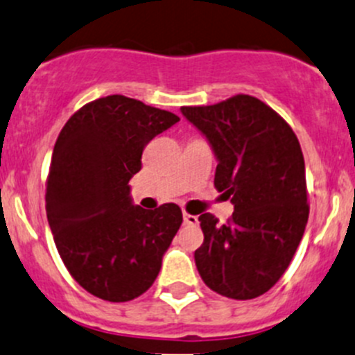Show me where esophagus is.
I'll use <instances>...</instances> for the list:
<instances>
[{
    "label": "esophagus",
    "instance_id": "34e87169",
    "mask_svg": "<svg viewBox=\"0 0 355 355\" xmlns=\"http://www.w3.org/2000/svg\"><path fill=\"white\" fill-rule=\"evenodd\" d=\"M184 223H187V225H198L199 220L196 215H191V213L184 211Z\"/></svg>",
    "mask_w": 355,
    "mask_h": 355
}]
</instances>
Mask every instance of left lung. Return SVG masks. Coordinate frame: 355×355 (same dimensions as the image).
I'll list each match as a JSON object with an SVG mask.
<instances>
[{"instance_id": "8db88e82", "label": "left lung", "mask_w": 355, "mask_h": 355, "mask_svg": "<svg viewBox=\"0 0 355 355\" xmlns=\"http://www.w3.org/2000/svg\"><path fill=\"white\" fill-rule=\"evenodd\" d=\"M180 111L211 146L215 187L234 205L223 225L211 213L199 216V276L222 297H260L288 269L307 225L300 142L274 109L251 95Z\"/></svg>"}]
</instances>
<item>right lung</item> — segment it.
Listing matches in <instances>:
<instances>
[{"mask_svg":"<svg viewBox=\"0 0 355 355\" xmlns=\"http://www.w3.org/2000/svg\"><path fill=\"white\" fill-rule=\"evenodd\" d=\"M180 121L125 95L83 105L62 128L46 178V216L62 261L88 293L128 302L146 293L182 225L173 202L133 205L130 178L147 144Z\"/></svg>","mask_w":355,"mask_h":355,"instance_id":"right-lung-1","label":"right lung"}]
</instances>
